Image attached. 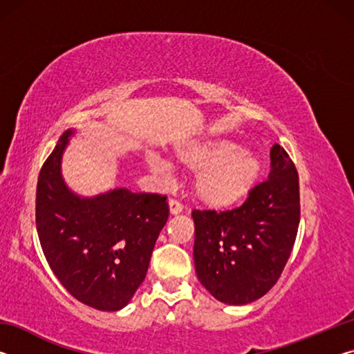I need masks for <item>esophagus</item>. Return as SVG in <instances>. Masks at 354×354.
Returning <instances> with one entry per match:
<instances>
[{"instance_id":"1","label":"esophagus","mask_w":354,"mask_h":354,"mask_svg":"<svg viewBox=\"0 0 354 354\" xmlns=\"http://www.w3.org/2000/svg\"><path fill=\"white\" fill-rule=\"evenodd\" d=\"M169 207H170V214H171V215L181 214L183 209H184V206L181 205V203L176 201V200H170V201H169Z\"/></svg>"}]
</instances>
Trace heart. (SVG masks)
Here are the masks:
<instances>
[{
	"instance_id": "heart-1",
	"label": "heart",
	"mask_w": 354,
	"mask_h": 354,
	"mask_svg": "<svg viewBox=\"0 0 354 354\" xmlns=\"http://www.w3.org/2000/svg\"><path fill=\"white\" fill-rule=\"evenodd\" d=\"M173 159L187 170H196L192 190L196 200L211 209H230L253 192L262 175L259 156L234 142L190 143L175 149ZM153 171L165 170L160 160L149 158Z\"/></svg>"
}]
</instances>
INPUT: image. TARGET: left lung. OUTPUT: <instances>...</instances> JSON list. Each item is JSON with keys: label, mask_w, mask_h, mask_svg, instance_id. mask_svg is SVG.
Here are the masks:
<instances>
[{"label": "left lung", "mask_w": 354, "mask_h": 354, "mask_svg": "<svg viewBox=\"0 0 354 354\" xmlns=\"http://www.w3.org/2000/svg\"><path fill=\"white\" fill-rule=\"evenodd\" d=\"M266 181L241 207L194 211V259L200 283L221 303L248 304L277 284L299 225L295 164L278 143L270 149Z\"/></svg>", "instance_id": "obj_1"}]
</instances>
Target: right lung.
<instances>
[{
    "label": "right lung",
    "mask_w": 354,
    "mask_h": 354,
    "mask_svg": "<svg viewBox=\"0 0 354 354\" xmlns=\"http://www.w3.org/2000/svg\"><path fill=\"white\" fill-rule=\"evenodd\" d=\"M67 131L41 167L35 225L53 273L77 301L98 310L127 306L147 277L154 243L169 218L165 195L113 189L92 198L65 184Z\"/></svg>",
    "instance_id": "right-lung-1"
}]
</instances>
